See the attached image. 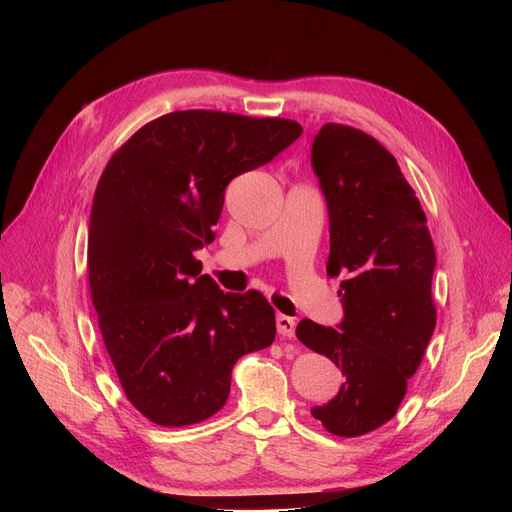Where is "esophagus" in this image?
I'll return each mask as SVG.
<instances>
[{"instance_id":"esophagus-1","label":"esophagus","mask_w":512,"mask_h":512,"mask_svg":"<svg viewBox=\"0 0 512 512\" xmlns=\"http://www.w3.org/2000/svg\"><path fill=\"white\" fill-rule=\"evenodd\" d=\"M276 326H278V334L284 338H294V328H297V321L288 315H278L276 317Z\"/></svg>"}]
</instances>
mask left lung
<instances>
[{"instance_id":"obj_1","label":"left lung","mask_w":512,"mask_h":512,"mask_svg":"<svg viewBox=\"0 0 512 512\" xmlns=\"http://www.w3.org/2000/svg\"><path fill=\"white\" fill-rule=\"evenodd\" d=\"M311 164L328 201V274L342 276L344 319L340 330L303 319L297 338L344 375L311 415L357 438L396 415L434 334L436 249L415 191L371 134L330 122L315 134Z\"/></svg>"}]
</instances>
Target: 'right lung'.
<instances>
[{
	"instance_id": "add662e5",
	"label": "right lung",
	"mask_w": 512,
	"mask_h": 512,
	"mask_svg": "<svg viewBox=\"0 0 512 512\" xmlns=\"http://www.w3.org/2000/svg\"><path fill=\"white\" fill-rule=\"evenodd\" d=\"M286 118L182 110L141 126L97 182L87 245L91 301L130 405L151 423L184 427L228 400L234 363L276 338L259 290L224 292L195 251L232 178L301 137Z\"/></svg>"
}]
</instances>
